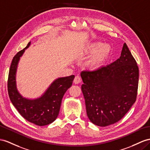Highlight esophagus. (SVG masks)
I'll return each mask as SVG.
<instances>
[{
	"label": "esophagus",
	"mask_w": 150,
	"mask_h": 150,
	"mask_svg": "<svg viewBox=\"0 0 150 150\" xmlns=\"http://www.w3.org/2000/svg\"><path fill=\"white\" fill-rule=\"evenodd\" d=\"M74 82L75 84H77V83H79L80 82H81V79H80V77L79 75H76L75 76L74 80Z\"/></svg>",
	"instance_id": "34e87169"
}]
</instances>
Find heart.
<instances>
[{
	"label": "heart",
	"mask_w": 150,
	"mask_h": 150,
	"mask_svg": "<svg viewBox=\"0 0 150 150\" xmlns=\"http://www.w3.org/2000/svg\"><path fill=\"white\" fill-rule=\"evenodd\" d=\"M112 52V47L108 44L94 42L87 44L83 49V55H93L88 61L91 69H98L108 60Z\"/></svg>",
	"instance_id": "b5f03b06"
}]
</instances>
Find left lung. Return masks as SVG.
Instances as JSON below:
<instances>
[{
	"label": "left lung",
	"mask_w": 150,
	"mask_h": 150,
	"mask_svg": "<svg viewBox=\"0 0 150 150\" xmlns=\"http://www.w3.org/2000/svg\"><path fill=\"white\" fill-rule=\"evenodd\" d=\"M80 76L87 117L96 125L117 122L136 101L139 69L125 43L116 61L96 70L82 71Z\"/></svg>",
	"instance_id": "8db88e82"
}]
</instances>
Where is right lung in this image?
Listing matches in <instances>:
<instances>
[{"label": "right lung", "mask_w": 150, "mask_h": 150, "mask_svg": "<svg viewBox=\"0 0 150 150\" xmlns=\"http://www.w3.org/2000/svg\"><path fill=\"white\" fill-rule=\"evenodd\" d=\"M31 42L13 57L11 64L7 87L11 101L26 120L38 126L51 124L57 118L64 93L70 88L75 76L59 77L51 83L40 96L29 99L19 93L16 85V72L19 61Z\"/></svg>", "instance_id": "obj_1"}]
</instances>
